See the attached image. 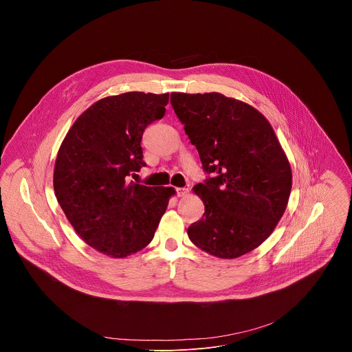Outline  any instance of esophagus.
<instances>
[{"label":"esophagus","instance_id":"esophagus-1","mask_svg":"<svg viewBox=\"0 0 352 352\" xmlns=\"http://www.w3.org/2000/svg\"><path fill=\"white\" fill-rule=\"evenodd\" d=\"M175 190H177V196H178V197L186 196V195H188V192H189V190H188V188H177Z\"/></svg>","mask_w":352,"mask_h":352}]
</instances>
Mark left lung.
<instances>
[{
  "instance_id": "8db88e82",
  "label": "left lung",
  "mask_w": 352,
  "mask_h": 352,
  "mask_svg": "<svg viewBox=\"0 0 352 352\" xmlns=\"http://www.w3.org/2000/svg\"><path fill=\"white\" fill-rule=\"evenodd\" d=\"M171 106L216 177L193 186L204 217L188 228L205 252L235 259L258 248L283 217L292 186L289 162L262 113L221 93H171Z\"/></svg>"
}]
</instances>
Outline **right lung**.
I'll return each mask as SVG.
<instances>
[{"label":"right lung","instance_id":"obj_1","mask_svg":"<svg viewBox=\"0 0 352 352\" xmlns=\"http://www.w3.org/2000/svg\"><path fill=\"white\" fill-rule=\"evenodd\" d=\"M168 93L128 91L98 100L64 138L54 192L78 235L110 258H126L153 239L174 188L126 182L146 163L142 135L162 120Z\"/></svg>","mask_w":352,"mask_h":352}]
</instances>
